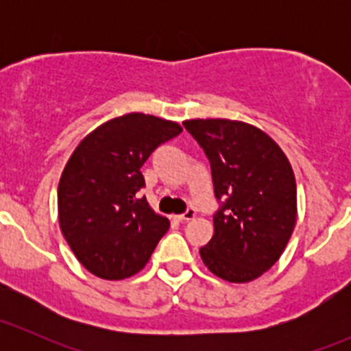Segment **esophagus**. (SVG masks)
Here are the masks:
<instances>
[{
  "mask_svg": "<svg viewBox=\"0 0 351 351\" xmlns=\"http://www.w3.org/2000/svg\"><path fill=\"white\" fill-rule=\"evenodd\" d=\"M197 215V212H195V208H189V210L185 212V214H180V215H175V219L178 222H185V221H192L193 217H195Z\"/></svg>",
  "mask_w": 351,
  "mask_h": 351,
  "instance_id": "34e87169",
  "label": "esophagus"
}]
</instances>
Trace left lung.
Returning <instances> with one entry per match:
<instances>
[{
	"instance_id": "left-lung-1",
	"label": "left lung",
	"mask_w": 351,
	"mask_h": 351,
	"mask_svg": "<svg viewBox=\"0 0 351 351\" xmlns=\"http://www.w3.org/2000/svg\"><path fill=\"white\" fill-rule=\"evenodd\" d=\"M183 125L208 158L221 202L202 260L222 280H254L277 263L295 226L292 166L268 134L246 122L193 119Z\"/></svg>"
}]
</instances>
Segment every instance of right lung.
<instances>
[{"mask_svg": "<svg viewBox=\"0 0 351 351\" xmlns=\"http://www.w3.org/2000/svg\"><path fill=\"white\" fill-rule=\"evenodd\" d=\"M171 120L127 113L88 134L59 180V226L90 274L122 280L143 270L169 221L139 198L151 153L182 132Z\"/></svg>", "mask_w": 351, "mask_h": 351, "instance_id": "right-lung-1", "label": "right lung"}]
</instances>
